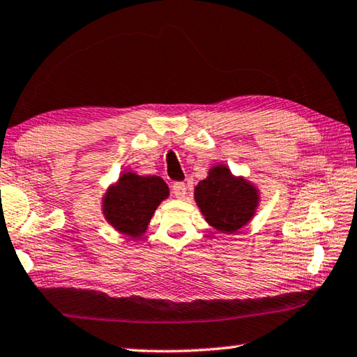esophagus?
Returning a JSON list of instances; mask_svg holds the SVG:
<instances>
[{"label": "esophagus", "instance_id": "34e87169", "mask_svg": "<svg viewBox=\"0 0 357 357\" xmlns=\"http://www.w3.org/2000/svg\"><path fill=\"white\" fill-rule=\"evenodd\" d=\"M172 192L176 199H184L185 194H188V185H185L184 183H174L172 185Z\"/></svg>", "mask_w": 357, "mask_h": 357}]
</instances>
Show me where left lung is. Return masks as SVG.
Segmentation results:
<instances>
[{
    "label": "left lung",
    "mask_w": 357,
    "mask_h": 357,
    "mask_svg": "<svg viewBox=\"0 0 357 357\" xmlns=\"http://www.w3.org/2000/svg\"><path fill=\"white\" fill-rule=\"evenodd\" d=\"M206 222L224 234H234L252 219L259 206V190L250 181L234 176L229 167L216 165L194 192Z\"/></svg>",
    "instance_id": "obj_1"
}]
</instances>
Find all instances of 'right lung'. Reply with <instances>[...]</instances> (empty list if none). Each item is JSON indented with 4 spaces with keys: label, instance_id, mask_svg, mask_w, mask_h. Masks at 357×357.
Masks as SVG:
<instances>
[{
    "label": "right lung",
    "instance_id": "right-lung-1",
    "mask_svg": "<svg viewBox=\"0 0 357 357\" xmlns=\"http://www.w3.org/2000/svg\"><path fill=\"white\" fill-rule=\"evenodd\" d=\"M168 195L169 189L162 178L122 173L103 197V214L116 230L138 238L148 229L157 206Z\"/></svg>",
    "mask_w": 357,
    "mask_h": 357
}]
</instances>
